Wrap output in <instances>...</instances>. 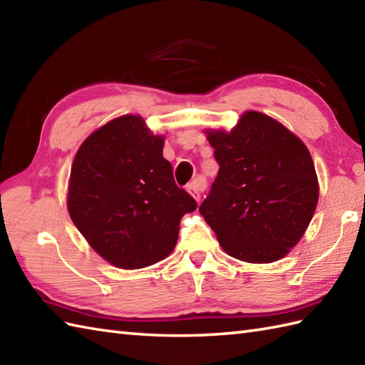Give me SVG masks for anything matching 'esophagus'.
I'll list each match as a JSON object with an SVG mask.
<instances>
[{
    "label": "esophagus",
    "mask_w": 365,
    "mask_h": 365,
    "mask_svg": "<svg viewBox=\"0 0 365 365\" xmlns=\"http://www.w3.org/2000/svg\"><path fill=\"white\" fill-rule=\"evenodd\" d=\"M205 190V183L202 180H195L191 182L188 187H187V191L190 192V195L195 197L197 202L200 200V192H202Z\"/></svg>",
    "instance_id": "esophagus-1"
}]
</instances>
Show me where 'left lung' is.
<instances>
[{
    "label": "left lung",
    "instance_id": "1",
    "mask_svg": "<svg viewBox=\"0 0 365 365\" xmlns=\"http://www.w3.org/2000/svg\"><path fill=\"white\" fill-rule=\"evenodd\" d=\"M220 170L199 207L221 247L250 263L282 259L297 245L319 202L307 147L282 123L246 111L229 133L208 130Z\"/></svg>",
    "mask_w": 365,
    "mask_h": 365
}]
</instances>
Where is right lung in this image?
I'll list each match as a JSON object with an SVG mask.
<instances>
[{
    "mask_svg": "<svg viewBox=\"0 0 365 365\" xmlns=\"http://www.w3.org/2000/svg\"><path fill=\"white\" fill-rule=\"evenodd\" d=\"M163 145L165 138L152 135L143 118L127 114L96 130L75 155L68 215L92 250L118 268L168 257L182 216L197 207L175 185Z\"/></svg>",
    "mask_w": 365,
    "mask_h": 365,
    "instance_id": "add662e5",
    "label": "right lung"
}]
</instances>
